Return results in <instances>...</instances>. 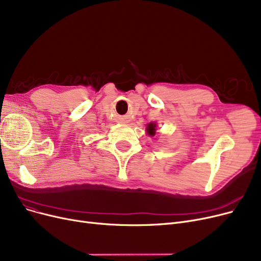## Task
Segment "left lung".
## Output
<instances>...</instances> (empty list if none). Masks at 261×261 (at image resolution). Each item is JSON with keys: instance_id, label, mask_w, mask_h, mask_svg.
<instances>
[{"instance_id": "8db88e82", "label": "left lung", "mask_w": 261, "mask_h": 261, "mask_svg": "<svg viewBox=\"0 0 261 261\" xmlns=\"http://www.w3.org/2000/svg\"><path fill=\"white\" fill-rule=\"evenodd\" d=\"M147 132L150 136H155L156 133V124L155 123H149L148 127H147Z\"/></svg>"}]
</instances>
